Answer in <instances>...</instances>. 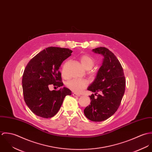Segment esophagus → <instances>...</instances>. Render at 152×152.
<instances>
[{"mask_svg": "<svg viewBox=\"0 0 152 152\" xmlns=\"http://www.w3.org/2000/svg\"><path fill=\"white\" fill-rule=\"evenodd\" d=\"M72 95L74 96H80V94H75V93H74V94H72Z\"/></svg>", "mask_w": 152, "mask_h": 152, "instance_id": "obj_1", "label": "esophagus"}]
</instances>
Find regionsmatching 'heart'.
Segmentation results:
<instances>
[{"label":"heart","instance_id":"obj_1","mask_svg":"<svg viewBox=\"0 0 152 152\" xmlns=\"http://www.w3.org/2000/svg\"><path fill=\"white\" fill-rule=\"evenodd\" d=\"M80 61L83 67L87 70L91 69L94 65V60L89 56L87 54L83 55L80 58ZM64 76V74H63ZM88 83L86 80L72 79L66 83V87L72 91L76 93L81 92L87 87Z\"/></svg>","mask_w":152,"mask_h":152}]
</instances>
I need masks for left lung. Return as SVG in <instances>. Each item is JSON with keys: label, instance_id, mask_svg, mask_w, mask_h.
Here are the masks:
<instances>
[{"label": "left lung", "instance_id": "left-lung-1", "mask_svg": "<svg viewBox=\"0 0 152 152\" xmlns=\"http://www.w3.org/2000/svg\"><path fill=\"white\" fill-rule=\"evenodd\" d=\"M92 51L102 55L104 58L95 80L88 88L95 94L89 96L90 105L84 112L90 121L101 122L113 115L120 106L126 81L123 68L113 53L103 47L93 49ZM98 92L100 94L96 95Z\"/></svg>", "mask_w": 152, "mask_h": 152}]
</instances>
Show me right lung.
<instances>
[{"label": "right lung", "instance_id": "obj_1", "mask_svg": "<svg viewBox=\"0 0 152 152\" xmlns=\"http://www.w3.org/2000/svg\"><path fill=\"white\" fill-rule=\"evenodd\" d=\"M72 51L65 48L49 47L35 56L26 65L22 78L24 101L34 114L44 118L54 116L59 110L66 95H71L67 88L49 90V86H63L59 71L62 63Z\"/></svg>", "mask_w": 152, "mask_h": 152}]
</instances>
